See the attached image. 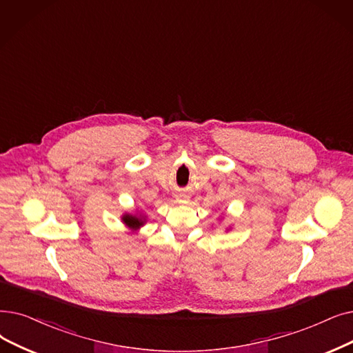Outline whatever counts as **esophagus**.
Masks as SVG:
<instances>
[{"label":"esophagus","mask_w":353,"mask_h":353,"mask_svg":"<svg viewBox=\"0 0 353 353\" xmlns=\"http://www.w3.org/2000/svg\"><path fill=\"white\" fill-rule=\"evenodd\" d=\"M176 202L177 203H189L190 202V196L188 193H177L176 194Z\"/></svg>","instance_id":"34e87169"}]
</instances>
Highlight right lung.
Instances as JSON below:
<instances>
[{"label": "right lung", "instance_id": "obj_1", "mask_svg": "<svg viewBox=\"0 0 353 353\" xmlns=\"http://www.w3.org/2000/svg\"><path fill=\"white\" fill-rule=\"evenodd\" d=\"M121 221H122V223L125 225V228L128 229L130 232L135 234V232H139V229L141 226L145 225L147 216H145V214H143L141 212H139V210H135L134 213L125 212V213H122Z\"/></svg>", "mask_w": 353, "mask_h": 353}]
</instances>
